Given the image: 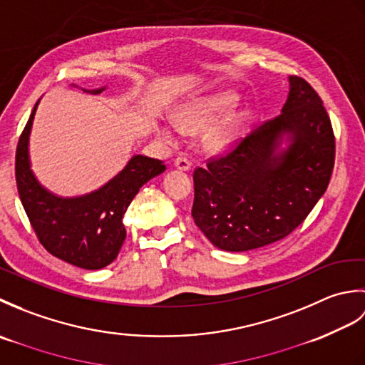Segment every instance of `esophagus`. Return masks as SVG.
Masks as SVG:
<instances>
[{
    "instance_id": "1",
    "label": "esophagus",
    "mask_w": 365,
    "mask_h": 365,
    "mask_svg": "<svg viewBox=\"0 0 365 365\" xmlns=\"http://www.w3.org/2000/svg\"><path fill=\"white\" fill-rule=\"evenodd\" d=\"M174 166H175L178 170H190V169H191V161L187 160L185 157H178V158H175V161H174Z\"/></svg>"
}]
</instances>
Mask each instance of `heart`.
<instances>
[{"mask_svg": "<svg viewBox=\"0 0 365 365\" xmlns=\"http://www.w3.org/2000/svg\"><path fill=\"white\" fill-rule=\"evenodd\" d=\"M235 91H221L212 96L192 98L190 102L175 108L174 120H160L155 123V131L163 143L177 145L180 143L182 131L185 133H200L212 127L221 115L226 114L237 103ZM243 125V114L230 113L218 125L213 127L205 136L204 145L210 153H222L235 143L238 131Z\"/></svg>", "mask_w": 365, "mask_h": 365, "instance_id": "obj_1", "label": "heart"}]
</instances>
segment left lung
<instances>
[{
    "label": "left lung",
    "mask_w": 365,
    "mask_h": 365,
    "mask_svg": "<svg viewBox=\"0 0 365 365\" xmlns=\"http://www.w3.org/2000/svg\"><path fill=\"white\" fill-rule=\"evenodd\" d=\"M289 83L277 118L192 175L191 215L220 250L245 252L285 238L328 188L336 157L329 115L311 84Z\"/></svg>",
    "instance_id": "left-lung-1"
}]
</instances>
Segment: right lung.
<instances>
[{"mask_svg": "<svg viewBox=\"0 0 365 365\" xmlns=\"http://www.w3.org/2000/svg\"><path fill=\"white\" fill-rule=\"evenodd\" d=\"M106 88L84 91L100 94ZM36 103L15 155V178L23 208L38 242L54 257L84 269H100L118 257L125 240L123 215L139 188L165 173L163 161L133 155L118 175L83 196L63 197L37 180L29 160V135Z\"/></svg>", "mask_w": 365, "mask_h": 365, "instance_id": "add662e5", "label": "right lung"}]
</instances>
